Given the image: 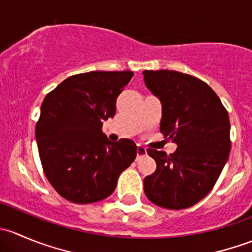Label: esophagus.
Here are the masks:
<instances>
[{
  "label": "esophagus",
  "mask_w": 252,
  "mask_h": 252,
  "mask_svg": "<svg viewBox=\"0 0 252 252\" xmlns=\"http://www.w3.org/2000/svg\"><path fill=\"white\" fill-rule=\"evenodd\" d=\"M136 152H138V158H139V157L145 156V155L147 154L146 149H145L144 146H141V145H138V150H136Z\"/></svg>",
  "instance_id": "obj_1"
}]
</instances>
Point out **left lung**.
<instances>
[{"instance_id":"obj_1","label":"left lung","mask_w":252,"mask_h":252,"mask_svg":"<svg viewBox=\"0 0 252 252\" xmlns=\"http://www.w3.org/2000/svg\"><path fill=\"white\" fill-rule=\"evenodd\" d=\"M146 88L162 105L159 130L177 144L168 155L149 149L156 171L144 179L152 204L183 210L212 190L230 152L228 112L200 79L175 70H144Z\"/></svg>"}]
</instances>
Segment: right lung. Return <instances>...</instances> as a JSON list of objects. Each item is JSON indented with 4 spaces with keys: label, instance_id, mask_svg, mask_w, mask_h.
<instances>
[{
    "label": "right lung",
    "instance_id": "1",
    "mask_svg": "<svg viewBox=\"0 0 252 252\" xmlns=\"http://www.w3.org/2000/svg\"><path fill=\"white\" fill-rule=\"evenodd\" d=\"M133 75L130 70L81 73L44 98L35 128L40 159L50 184L68 201L91 204L108 197L135 159V142H112L102 133Z\"/></svg>",
    "mask_w": 252,
    "mask_h": 252
}]
</instances>
